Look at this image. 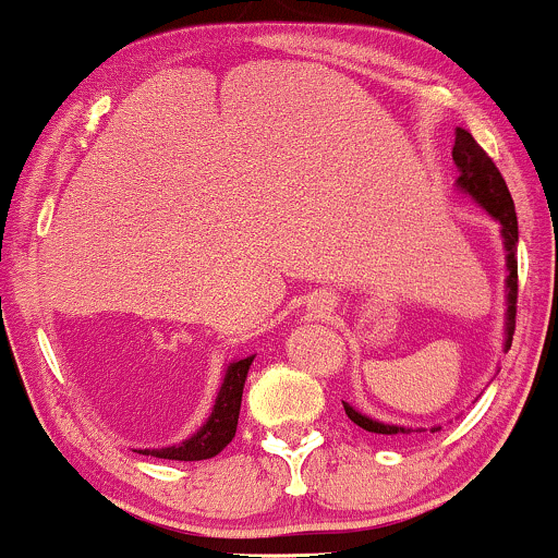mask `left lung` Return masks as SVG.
<instances>
[{"label":"left lung","mask_w":558,"mask_h":558,"mask_svg":"<svg viewBox=\"0 0 558 558\" xmlns=\"http://www.w3.org/2000/svg\"><path fill=\"white\" fill-rule=\"evenodd\" d=\"M453 165L459 168L457 189L464 191L466 196H472L480 207L488 213L493 220H498L501 226V239L506 248V341L504 351L511 349V338H514V325H517V241H520V230H517V213L514 202H511L506 181L498 172L493 159L485 155L483 146L472 138L470 131L457 128V141H453ZM345 414L354 425H360L362 430L377 433V435H399V433H412V427H399V425H386V422H377L367 414L356 412L354 407L343 401ZM440 427H433V433Z\"/></svg>","instance_id":"obj_1"}]
</instances>
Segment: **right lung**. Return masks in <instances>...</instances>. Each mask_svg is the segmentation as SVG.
I'll use <instances>...</instances> for the list:
<instances>
[{
    "mask_svg": "<svg viewBox=\"0 0 558 558\" xmlns=\"http://www.w3.org/2000/svg\"><path fill=\"white\" fill-rule=\"evenodd\" d=\"M254 356L246 360L230 362L222 377L220 393H217L213 414L204 422L198 430L191 435L189 440L178 446L168 448H144L146 457L157 459H175V462H202V459H213L233 440L235 427H239V412H241V396H243V383H246L248 367H252Z\"/></svg>",
    "mask_w": 558,
    "mask_h": 558,
    "instance_id": "right-lung-1",
    "label": "right lung"
}]
</instances>
